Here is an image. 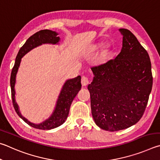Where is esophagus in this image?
Instances as JSON below:
<instances>
[{"mask_svg":"<svg viewBox=\"0 0 160 160\" xmlns=\"http://www.w3.org/2000/svg\"><path fill=\"white\" fill-rule=\"evenodd\" d=\"M89 83V80L87 77H83L82 78V84L83 86H87Z\"/></svg>","mask_w":160,"mask_h":160,"instance_id":"obj_1","label":"esophagus"}]
</instances>
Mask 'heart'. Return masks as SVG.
Instances as JSON below:
<instances>
[{"instance_id": "obj_1", "label": "heart", "mask_w": 160, "mask_h": 160, "mask_svg": "<svg viewBox=\"0 0 160 160\" xmlns=\"http://www.w3.org/2000/svg\"><path fill=\"white\" fill-rule=\"evenodd\" d=\"M102 45L103 46V47H102L101 53H100V57L104 58L107 57V56L110 54V52L112 46L110 43H104L103 45L101 43H97L96 45H94V46L92 47V50H98L100 47H102Z\"/></svg>"}]
</instances>
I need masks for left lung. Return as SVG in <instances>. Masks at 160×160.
Instances as JSON below:
<instances>
[{
	"instance_id": "obj_1",
	"label": "left lung",
	"mask_w": 160,
	"mask_h": 160,
	"mask_svg": "<svg viewBox=\"0 0 160 160\" xmlns=\"http://www.w3.org/2000/svg\"><path fill=\"white\" fill-rule=\"evenodd\" d=\"M119 31L121 52L114 60L92 67L94 77L88 86L95 123L109 131L125 129L141 119L152 87L146 50L129 30Z\"/></svg>"
}]
</instances>
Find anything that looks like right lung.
I'll return each instance as SVG.
<instances>
[{
  "label": "right lung",
  "instance_id": "right-lung-1",
  "mask_svg": "<svg viewBox=\"0 0 160 160\" xmlns=\"http://www.w3.org/2000/svg\"><path fill=\"white\" fill-rule=\"evenodd\" d=\"M58 33L57 32L48 29H44L39 31L32 36H30L19 49L15 59V65H14L12 72H11V93H12V103L15 112L19 117L22 120H24L27 124H29L32 127L38 128V129L49 130L60 127V125L62 124L68 117L70 106L72 105L73 100L77 95L78 92L82 88L81 76H78L74 78L67 80L59 94L52 114L48 119L45 120L40 124H34V123L29 122L27 119L22 116L19 112V106L15 101V86L16 83V76L18 74L19 65H20L22 58L30 50L39 46H41L42 44H58L59 41H60V38L58 36Z\"/></svg>",
  "mask_w": 160,
  "mask_h": 160
}]
</instances>
